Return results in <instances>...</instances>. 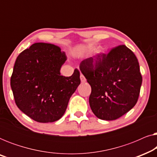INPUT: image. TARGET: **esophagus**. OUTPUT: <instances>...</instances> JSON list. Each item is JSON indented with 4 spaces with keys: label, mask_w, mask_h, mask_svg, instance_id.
<instances>
[{
    "label": "esophagus",
    "mask_w": 157,
    "mask_h": 157,
    "mask_svg": "<svg viewBox=\"0 0 157 157\" xmlns=\"http://www.w3.org/2000/svg\"><path fill=\"white\" fill-rule=\"evenodd\" d=\"M80 78H81V82H85L86 81V78L84 77V76H83V75H82V74H81V76H80Z\"/></svg>",
    "instance_id": "1"
}]
</instances>
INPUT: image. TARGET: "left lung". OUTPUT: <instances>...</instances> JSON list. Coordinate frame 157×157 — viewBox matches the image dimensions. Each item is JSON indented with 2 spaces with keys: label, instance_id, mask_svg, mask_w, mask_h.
Listing matches in <instances>:
<instances>
[{
  "label": "left lung",
  "instance_id": "8db88e82",
  "mask_svg": "<svg viewBox=\"0 0 157 157\" xmlns=\"http://www.w3.org/2000/svg\"><path fill=\"white\" fill-rule=\"evenodd\" d=\"M79 68L91 85L89 104L98 119H117L136 105L142 76L136 56L125 45L83 60Z\"/></svg>",
  "mask_w": 157,
  "mask_h": 157
}]
</instances>
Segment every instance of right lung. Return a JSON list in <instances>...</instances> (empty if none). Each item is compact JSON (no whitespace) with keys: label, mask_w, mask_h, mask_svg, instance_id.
I'll list each match as a JSON object with an SVG mask.
<instances>
[{"label":"right lung","mask_w":157,"mask_h":157,"mask_svg":"<svg viewBox=\"0 0 157 157\" xmlns=\"http://www.w3.org/2000/svg\"><path fill=\"white\" fill-rule=\"evenodd\" d=\"M66 59L60 47L46 43L33 44L17 57L10 86L17 106L34 121L48 123L61 119L81 83L78 69L69 77L60 74Z\"/></svg>","instance_id":"right-lung-1"}]
</instances>
